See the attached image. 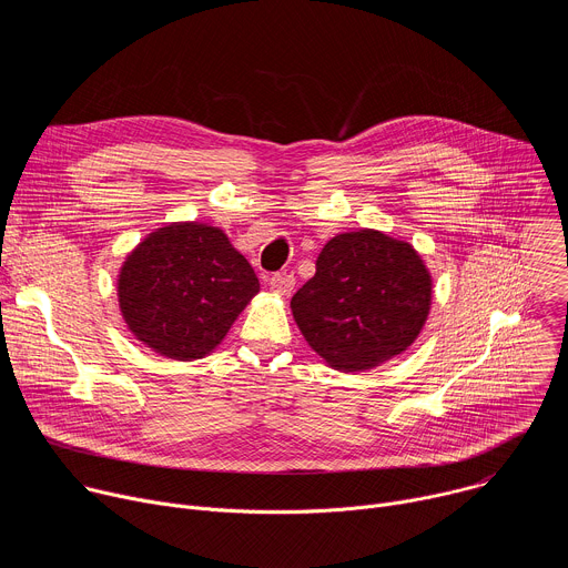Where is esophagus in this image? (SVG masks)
<instances>
[{"label":"esophagus","mask_w":568,"mask_h":568,"mask_svg":"<svg viewBox=\"0 0 568 568\" xmlns=\"http://www.w3.org/2000/svg\"><path fill=\"white\" fill-rule=\"evenodd\" d=\"M270 290L278 296H290L294 292V276L290 274H274L270 278Z\"/></svg>","instance_id":"obj_1"}]
</instances>
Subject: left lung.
<instances>
[{
	"instance_id": "1",
	"label": "left lung",
	"mask_w": 568,
	"mask_h": 568,
	"mask_svg": "<svg viewBox=\"0 0 568 568\" xmlns=\"http://www.w3.org/2000/svg\"><path fill=\"white\" fill-rule=\"evenodd\" d=\"M434 278L407 240L377 229L339 233L323 245L314 276L290 307L307 346L342 373L402 355L423 333Z\"/></svg>"
}]
</instances>
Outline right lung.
<instances>
[{
    "label": "right lung",
    "mask_w": 568,
    "mask_h": 568,
    "mask_svg": "<svg viewBox=\"0 0 568 568\" xmlns=\"http://www.w3.org/2000/svg\"><path fill=\"white\" fill-rule=\"evenodd\" d=\"M258 292L254 267L226 233L191 220L150 231L116 276L128 331L175 362L211 355Z\"/></svg>",
    "instance_id": "1"
}]
</instances>
